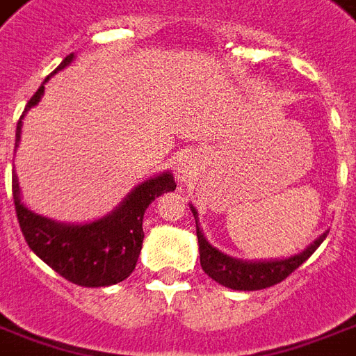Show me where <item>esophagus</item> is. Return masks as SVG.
I'll use <instances>...</instances> for the list:
<instances>
[{"label": "esophagus", "instance_id": "esophagus-1", "mask_svg": "<svg viewBox=\"0 0 356 356\" xmlns=\"http://www.w3.org/2000/svg\"><path fill=\"white\" fill-rule=\"evenodd\" d=\"M191 165H193V163L186 160V158L179 160V163H177V173H179V175H181V177H185L186 173L191 171Z\"/></svg>", "mask_w": 356, "mask_h": 356}]
</instances>
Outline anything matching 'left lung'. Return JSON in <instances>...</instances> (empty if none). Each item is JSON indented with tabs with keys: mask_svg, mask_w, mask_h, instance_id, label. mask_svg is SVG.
<instances>
[{
	"mask_svg": "<svg viewBox=\"0 0 356 356\" xmlns=\"http://www.w3.org/2000/svg\"><path fill=\"white\" fill-rule=\"evenodd\" d=\"M196 220V237H198V250H200V266L213 282L221 283L223 287L237 291H258L272 287L275 283L283 282L287 275L295 272L300 264H305L312 252L316 250L327 235V231L310 243L302 252L283 258V260H264V262H247L237 260L233 256L223 254L221 250L212 247L208 238L204 237L202 229L198 225V212L195 206H191Z\"/></svg>",
	"mask_w": 356,
	"mask_h": 356,
	"instance_id": "8db88e82",
	"label": "left lung"
}]
</instances>
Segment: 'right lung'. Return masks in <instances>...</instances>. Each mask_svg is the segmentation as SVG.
Returning a JSON list of instances; mask_svg holds the SVG:
<instances>
[{"label":"right lung","instance_id":"obj_1","mask_svg":"<svg viewBox=\"0 0 356 356\" xmlns=\"http://www.w3.org/2000/svg\"><path fill=\"white\" fill-rule=\"evenodd\" d=\"M73 54L67 56L51 74L65 69L73 61ZM49 76H46L44 84L48 83ZM44 84L26 104L17 123L15 150L21 143L22 118L40 102L44 94ZM175 186L177 183L170 171L160 173L136 185L111 213L90 223L74 225L54 221L29 210L21 200L19 179L13 175L15 212L32 252L51 270L63 275L67 282H73L81 287H108L123 282L133 273L143 248L144 212L152 200L163 193L175 191Z\"/></svg>","mask_w":356,"mask_h":356}]
</instances>
